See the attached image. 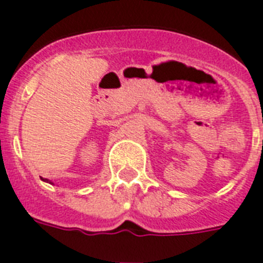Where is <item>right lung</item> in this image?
<instances>
[{"instance_id":"obj_1","label":"right lung","mask_w":263,"mask_h":263,"mask_svg":"<svg viewBox=\"0 0 263 263\" xmlns=\"http://www.w3.org/2000/svg\"><path fill=\"white\" fill-rule=\"evenodd\" d=\"M45 181H46V182H49V181H48V179H45Z\"/></svg>"}]
</instances>
